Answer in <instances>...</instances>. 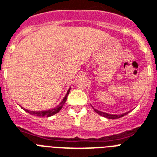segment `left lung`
<instances>
[{
    "mask_svg": "<svg viewBox=\"0 0 157 157\" xmlns=\"http://www.w3.org/2000/svg\"><path fill=\"white\" fill-rule=\"evenodd\" d=\"M93 109H94V111L96 112V113H98L99 115L102 116V117H105V118H108V119H118V118H121V117H124V116L127 115L128 113L130 112V111H128V112H127V113H123V114H118V115H116L115 114V115H114V114H109V113H104V112L99 111V110L94 109L93 107Z\"/></svg>",
    "mask_w": 157,
    "mask_h": 157,
    "instance_id": "obj_1",
    "label": "left lung"
}]
</instances>
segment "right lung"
<instances>
[{
  "label": "right lung",
  "mask_w": 157,
  "mask_h": 157,
  "mask_svg": "<svg viewBox=\"0 0 157 157\" xmlns=\"http://www.w3.org/2000/svg\"><path fill=\"white\" fill-rule=\"evenodd\" d=\"M69 92H70V89L68 90L66 95H65V97H64V99H63L62 101H61V102H60V103L59 104V105H57L56 107L53 108V109H52L44 110V111H30V110H27V109H24V108H22V107L21 108L24 109V110H25V111L27 112V113H29V114H31V115L37 116V117H51V116H52V115H55L56 113H58L60 109H62L63 105H64L65 101H66L67 97H68V93H69Z\"/></svg>",
  "instance_id": "right-lung-1"
}]
</instances>
